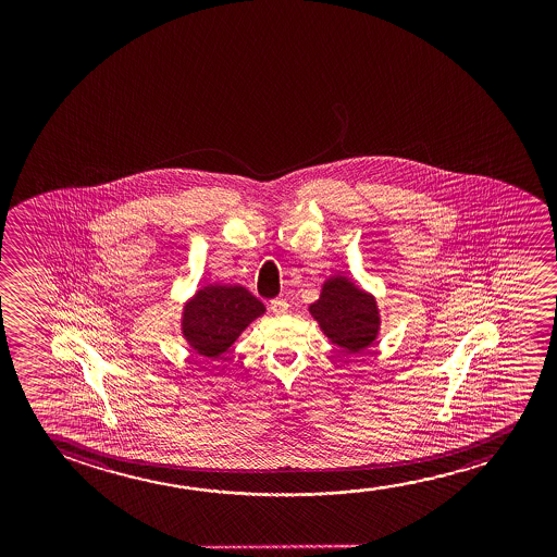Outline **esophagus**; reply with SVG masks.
<instances>
[{"label":"esophagus","mask_w":557,"mask_h":557,"mask_svg":"<svg viewBox=\"0 0 557 557\" xmlns=\"http://www.w3.org/2000/svg\"><path fill=\"white\" fill-rule=\"evenodd\" d=\"M270 310L275 313V315H283V313H287L289 310V302L285 300V298H275L270 302Z\"/></svg>","instance_id":"34e87169"}]
</instances>
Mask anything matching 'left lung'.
Masks as SVG:
<instances>
[{
    "instance_id": "left-lung-1",
    "label": "left lung",
    "mask_w": 557,
    "mask_h": 557,
    "mask_svg": "<svg viewBox=\"0 0 557 557\" xmlns=\"http://www.w3.org/2000/svg\"><path fill=\"white\" fill-rule=\"evenodd\" d=\"M308 312L318 321L321 333L346 354L366 350L381 331L376 298L346 275H329L321 285L320 298Z\"/></svg>"
}]
</instances>
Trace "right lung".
I'll return each mask as SVG.
<instances>
[{
    "label": "right lung",
    "instance_id": "obj_1",
    "mask_svg": "<svg viewBox=\"0 0 557 557\" xmlns=\"http://www.w3.org/2000/svg\"><path fill=\"white\" fill-rule=\"evenodd\" d=\"M264 312L259 298L242 285L209 283L184 302L181 333L198 356L219 359Z\"/></svg>",
    "mask_w": 557,
    "mask_h": 557
}]
</instances>
